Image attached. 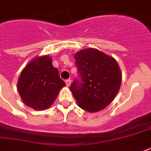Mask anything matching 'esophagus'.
<instances>
[{
	"label": "esophagus",
	"mask_w": 151,
	"mask_h": 151,
	"mask_svg": "<svg viewBox=\"0 0 151 151\" xmlns=\"http://www.w3.org/2000/svg\"><path fill=\"white\" fill-rule=\"evenodd\" d=\"M65 82H66V85L67 87H70L71 85V81L70 80V79H68V80H66L65 81Z\"/></svg>",
	"instance_id": "esophagus-1"
}]
</instances>
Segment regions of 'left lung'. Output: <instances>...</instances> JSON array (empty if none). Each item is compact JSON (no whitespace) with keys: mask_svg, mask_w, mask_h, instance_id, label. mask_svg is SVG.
<instances>
[{"mask_svg":"<svg viewBox=\"0 0 151 151\" xmlns=\"http://www.w3.org/2000/svg\"><path fill=\"white\" fill-rule=\"evenodd\" d=\"M81 80L70 89L78 105L88 112H98L110 104L122 84V72L113 57L95 48L79 51L74 55Z\"/></svg>","mask_w":151,"mask_h":151,"instance_id":"obj_1","label":"left lung"}]
</instances>
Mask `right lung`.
<instances>
[{
	"mask_svg": "<svg viewBox=\"0 0 151 151\" xmlns=\"http://www.w3.org/2000/svg\"><path fill=\"white\" fill-rule=\"evenodd\" d=\"M66 84L52 66L48 55L36 57L25 66L17 84L22 102L34 110H44L52 105Z\"/></svg>",
	"mask_w": 151,
	"mask_h": 151,
	"instance_id": "right-lung-1",
	"label": "right lung"
}]
</instances>
